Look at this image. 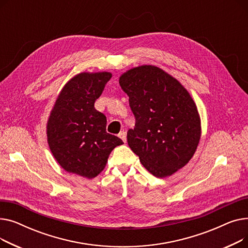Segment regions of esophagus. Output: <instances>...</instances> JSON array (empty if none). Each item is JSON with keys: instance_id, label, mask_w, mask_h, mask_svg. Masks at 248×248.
Returning a JSON list of instances; mask_svg holds the SVG:
<instances>
[{"instance_id": "1", "label": "esophagus", "mask_w": 248, "mask_h": 248, "mask_svg": "<svg viewBox=\"0 0 248 248\" xmlns=\"http://www.w3.org/2000/svg\"><path fill=\"white\" fill-rule=\"evenodd\" d=\"M119 137L123 140V141L124 142H126V134H125V132H121L120 134H119Z\"/></svg>"}]
</instances>
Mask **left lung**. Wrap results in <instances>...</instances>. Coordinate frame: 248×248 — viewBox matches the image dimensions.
<instances>
[{
  "label": "left lung",
  "instance_id": "left-lung-1",
  "mask_svg": "<svg viewBox=\"0 0 248 248\" xmlns=\"http://www.w3.org/2000/svg\"><path fill=\"white\" fill-rule=\"evenodd\" d=\"M120 84L136 117L127 144L154 176L165 178L186 166L197 150L201 120L188 90L154 65L123 73Z\"/></svg>",
  "mask_w": 248,
  "mask_h": 248
}]
</instances>
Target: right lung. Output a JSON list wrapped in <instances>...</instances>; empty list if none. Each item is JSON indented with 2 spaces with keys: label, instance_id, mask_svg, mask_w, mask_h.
<instances>
[{
  "label": "right lung",
  "instance_id": "obj_1",
  "mask_svg": "<svg viewBox=\"0 0 248 248\" xmlns=\"http://www.w3.org/2000/svg\"><path fill=\"white\" fill-rule=\"evenodd\" d=\"M110 72H81L63 86L47 122L50 151L68 173L93 179L123 140L107 133V117L94 108Z\"/></svg>",
  "mask_w": 248,
  "mask_h": 248
}]
</instances>
